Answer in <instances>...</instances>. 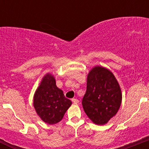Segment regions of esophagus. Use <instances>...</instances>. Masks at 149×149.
Returning a JSON list of instances; mask_svg holds the SVG:
<instances>
[{"label":"esophagus","mask_w":149,"mask_h":149,"mask_svg":"<svg viewBox=\"0 0 149 149\" xmlns=\"http://www.w3.org/2000/svg\"><path fill=\"white\" fill-rule=\"evenodd\" d=\"M72 102H73V104H77L79 103V101L77 98H73V99H72Z\"/></svg>","instance_id":"1"}]
</instances>
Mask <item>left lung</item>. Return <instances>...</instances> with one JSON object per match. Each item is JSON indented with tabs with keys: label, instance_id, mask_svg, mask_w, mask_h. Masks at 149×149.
<instances>
[{
	"label": "left lung",
	"instance_id": "left-lung-1",
	"mask_svg": "<svg viewBox=\"0 0 149 149\" xmlns=\"http://www.w3.org/2000/svg\"><path fill=\"white\" fill-rule=\"evenodd\" d=\"M122 96L119 83L109 69L102 66L91 69L82 105L93 123L98 125L107 123L119 110Z\"/></svg>",
	"mask_w": 149,
	"mask_h": 149
}]
</instances>
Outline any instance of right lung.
I'll return each instance as SVG.
<instances>
[{
	"label": "right lung",
	"mask_w": 149,
	"mask_h": 149,
	"mask_svg": "<svg viewBox=\"0 0 149 149\" xmlns=\"http://www.w3.org/2000/svg\"><path fill=\"white\" fill-rule=\"evenodd\" d=\"M71 105L72 101L56 86L54 77L45 74L33 97V107L41 119L49 125L58 123Z\"/></svg>",
	"instance_id": "right-lung-1"
}]
</instances>
